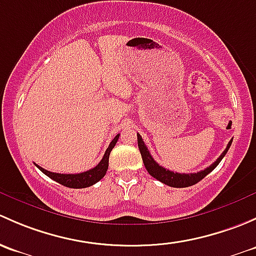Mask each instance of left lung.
Listing matches in <instances>:
<instances>
[{"mask_svg": "<svg viewBox=\"0 0 256 256\" xmlns=\"http://www.w3.org/2000/svg\"><path fill=\"white\" fill-rule=\"evenodd\" d=\"M136 136H138V148L139 150H140L142 159H143L144 166H146L148 172H149L152 178L159 180L160 182L165 184V185L171 186V187H188V186L194 185V184H197L198 181H201L204 176H207L210 171L214 170V168H217V165L220 164V160L224 158L226 152H228V149L230 148L232 142H233V139L229 142L224 152L220 154V156L218 158V159L216 160L210 166H208L204 168V170L198 171V172H194V174H180V172H174V171H170L168 170V168L160 166V165L152 159V155H150V152L148 150L146 144H144L142 136H139V134H136Z\"/></svg>", "mask_w": 256, "mask_h": 256, "instance_id": "left-lung-1", "label": "left lung"}]
</instances>
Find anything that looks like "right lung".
<instances>
[{
	"mask_svg": "<svg viewBox=\"0 0 256 256\" xmlns=\"http://www.w3.org/2000/svg\"><path fill=\"white\" fill-rule=\"evenodd\" d=\"M118 138H120V134L114 136L110 144L107 148L106 152H104V158H102L101 162L96 165L94 168H92L91 170L84 171L80 174H58V172H50V171L46 170V168H40L39 165L36 164V166L42 171V172L46 174V176H49L50 178H52L54 181L59 182L60 185L70 187V188H85V187L94 185L96 182H98L107 172V168H108V159L110 154L112 152V149L114 148L116 143H117Z\"/></svg>",
	"mask_w": 256,
	"mask_h": 256,
	"instance_id": "add662e5",
	"label": "right lung"
}]
</instances>
